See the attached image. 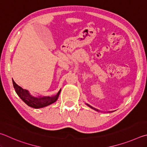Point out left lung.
<instances>
[{"mask_svg": "<svg viewBox=\"0 0 147 147\" xmlns=\"http://www.w3.org/2000/svg\"><path fill=\"white\" fill-rule=\"evenodd\" d=\"M88 106H89L90 107H91V108H92V109H94V110H97V111H98V110H97V109H95V108H93V107H92L91 106H90V105H88Z\"/></svg>", "mask_w": 147, "mask_h": 147, "instance_id": "1", "label": "left lung"}]
</instances>
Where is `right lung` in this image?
I'll return each mask as SVG.
<instances>
[{"label": "right lung", "instance_id": "1", "mask_svg": "<svg viewBox=\"0 0 147 147\" xmlns=\"http://www.w3.org/2000/svg\"><path fill=\"white\" fill-rule=\"evenodd\" d=\"M13 84L15 88V90L18 96L20 97L23 101L26 104L34 109H40L46 106H48L51 104L55 102L58 99L59 94L61 92V90L56 95H54L51 97H34L28 93V90L26 89H23L20 86L18 85L13 80Z\"/></svg>", "mask_w": 147, "mask_h": 147}]
</instances>
